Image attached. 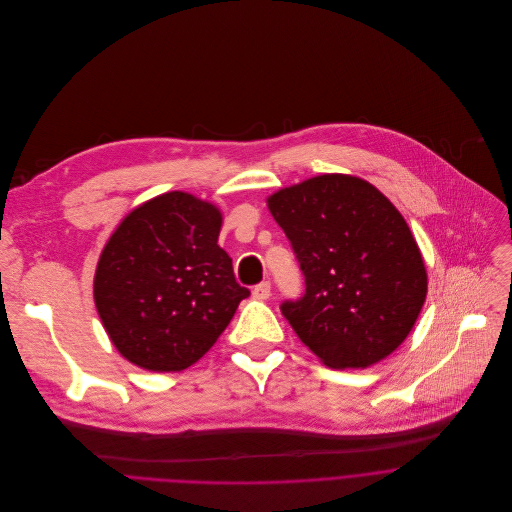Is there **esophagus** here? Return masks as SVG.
Listing matches in <instances>:
<instances>
[{"mask_svg":"<svg viewBox=\"0 0 512 512\" xmlns=\"http://www.w3.org/2000/svg\"><path fill=\"white\" fill-rule=\"evenodd\" d=\"M270 282L268 280H264V282H260V284H256L254 286V290H252V294H254V298H258V300H266V298H270Z\"/></svg>","mask_w":512,"mask_h":512,"instance_id":"34e87169","label":"esophagus"}]
</instances>
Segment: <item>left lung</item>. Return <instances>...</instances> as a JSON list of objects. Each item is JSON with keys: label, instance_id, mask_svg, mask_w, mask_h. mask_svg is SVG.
<instances>
[{"label": "left lung", "instance_id": "1", "mask_svg": "<svg viewBox=\"0 0 512 512\" xmlns=\"http://www.w3.org/2000/svg\"><path fill=\"white\" fill-rule=\"evenodd\" d=\"M304 276L280 311L329 367L363 369L410 335L428 292L420 248L393 203L351 175H319L268 199Z\"/></svg>", "mask_w": 512, "mask_h": 512}]
</instances>
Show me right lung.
<instances>
[{"label":"right lung","mask_w":512,"mask_h":512,"mask_svg":"<svg viewBox=\"0 0 512 512\" xmlns=\"http://www.w3.org/2000/svg\"><path fill=\"white\" fill-rule=\"evenodd\" d=\"M222 216L183 191L133 210L100 254L94 302L113 345L149 371L206 355L250 290L218 246Z\"/></svg>","instance_id":"obj_1"}]
</instances>
